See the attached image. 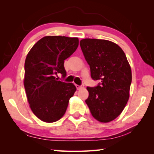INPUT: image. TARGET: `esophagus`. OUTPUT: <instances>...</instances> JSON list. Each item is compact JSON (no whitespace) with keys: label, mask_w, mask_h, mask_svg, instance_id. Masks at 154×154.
<instances>
[{"label":"esophagus","mask_w":154,"mask_h":154,"mask_svg":"<svg viewBox=\"0 0 154 154\" xmlns=\"http://www.w3.org/2000/svg\"><path fill=\"white\" fill-rule=\"evenodd\" d=\"M83 87H84V85H76V88L77 90H80L82 89V88H83Z\"/></svg>","instance_id":"obj_1"}]
</instances>
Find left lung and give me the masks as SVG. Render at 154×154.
<instances>
[{
	"mask_svg": "<svg viewBox=\"0 0 154 154\" xmlns=\"http://www.w3.org/2000/svg\"><path fill=\"white\" fill-rule=\"evenodd\" d=\"M80 46L91 77L100 81L97 86L87 87L85 103L96 120L109 122L121 114L128 100L131 68L124 51L110 41L84 38Z\"/></svg>",
	"mask_w": 154,
	"mask_h": 154,
	"instance_id": "left-lung-1",
	"label": "left lung"
}]
</instances>
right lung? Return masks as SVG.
<instances>
[{
    "mask_svg": "<svg viewBox=\"0 0 154 154\" xmlns=\"http://www.w3.org/2000/svg\"><path fill=\"white\" fill-rule=\"evenodd\" d=\"M78 45L77 37L46 36L28 52L24 64V84L31 110L41 120L56 122L66 111L76 87L72 83L58 81L55 75L60 73L66 77L64 60Z\"/></svg>",
    "mask_w": 154,
    "mask_h": 154,
    "instance_id": "1",
    "label": "right lung"
}]
</instances>
